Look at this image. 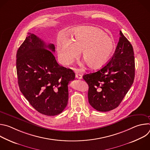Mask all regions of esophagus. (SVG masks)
<instances>
[{
	"instance_id": "esophagus-1",
	"label": "esophagus",
	"mask_w": 150,
	"mask_h": 150,
	"mask_svg": "<svg viewBox=\"0 0 150 150\" xmlns=\"http://www.w3.org/2000/svg\"><path fill=\"white\" fill-rule=\"evenodd\" d=\"M76 78H77V79H82V75H81V74H76Z\"/></svg>"
}]
</instances>
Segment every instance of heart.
Segmentation results:
<instances>
[{
    "label": "heart",
    "mask_w": 150,
    "mask_h": 150,
    "mask_svg": "<svg viewBox=\"0 0 150 150\" xmlns=\"http://www.w3.org/2000/svg\"><path fill=\"white\" fill-rule=\"evenodd\" d=\"M72 40H58L57 49L60 62L70 64L80 54L91 69H99L105 65L113 51V40L103 31L91 27H78L72 30Z\"/></svg>",
    "instance_id": "heart-1"
}]
</instances>
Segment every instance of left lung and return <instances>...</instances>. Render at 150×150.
I'll use <instances>...</instances> for the list:
<instances>
[{"label": "left lung", "mask_w": 150, "mask_h": 150, "mask_svg": "<svg viewBox=\"0 0 150 150\" xmlns=\"http://www.w3.org/2000/svg\"><path fill=\"white\" fill-rule=\"evenodd\" d=\"M119 34L116 50L106 65L83 76L89 87V103L97 111L108 112L116 108L134 81V49L121 31Z\"/></svg>", "instance_id": "left-lung-1"}]
</instances>
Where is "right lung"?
Here are the masks:
<instances>
[{
    "label": "right lung",
    "mask_w": 150,
    "mask_h": 150,
    "mask_svg": "<svg viewBox=\"0 0 150 150\" xmlns=\"http://www.w3.org/2000/svg\"><path fill=\"white\" fill-rule=\"evenodd\" d=\"M16 53V72L21 92L39 113L55 116L68 102V83L74 72L59 65L53 53L55 47L31 33Z\"/></svg>",
    "instance_id": "obj_1"
}]
</instances>
